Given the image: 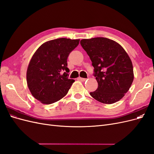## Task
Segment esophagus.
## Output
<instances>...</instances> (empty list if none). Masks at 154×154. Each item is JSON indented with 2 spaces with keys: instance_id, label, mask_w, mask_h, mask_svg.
Listing matches in <instances>:
<instances>
[{
  "instance_id": "34e87169",
  "label": "esophagus",
  "mask_w": 154,
  "mask_h": 154,
  "mask_svg": "<svg viewBox=\"0 0 154 154\" xmlns=\"http://www.w3.org/2000/svg\"><path fill=\"white\" fill-rule=\"evenodd\" d=\"M78 80L82 81V82H85V81H86L87 79L86 78H81V77H79L78 78Z\"/></svg>"
}]
</instances>
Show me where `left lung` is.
Listing matches in <instances>:
<instances>
[{
  "mask_svg": "<svg viewBox=\"0 0 154 154\" xmlns=\"http://www.w3.org/2000/svg\"><path fill=\"white\" fill-rule=\"evenodd\" d=\"M81 45L89 56L98 84L90 92L96 100L105 104L119 101L128 92L134 80L131 59L116 42L103 37L83 39Z\"/></svg>",
  "mask_w": 154,
  "mask_h": 154,
  "instance_id": "1",
  "label": "left lung"
}]
</instances>
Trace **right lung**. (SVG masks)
<instances>
[{
    "label": "right lung",
    "mask_w": 154,
    "mask_h": 154,
    "mask_svg": "<svg viewBox=\"0 0 154 154\" xmlns=\"http://www.w3.org/2000/svg\"><path fill=\"white\" fill-rule=\"evenodd\" d=\"M80 39L61 38L49 40L37 49L29 63L27 84L35 99L49 105L66 96L74 80L69 79L67 60Z\"/></svg>",
    "instance_id": "add662e5"
}]
</instances>
